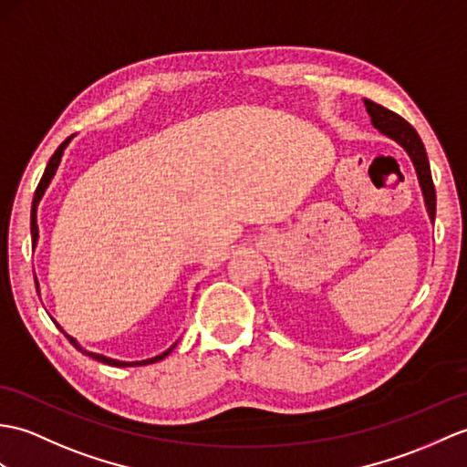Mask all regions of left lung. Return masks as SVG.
Returning <instances> with one entry per match:
<instances>
[{
  "label": "left lung",
  "mask_w": 467,
  "mask_h": 467,
  "mask_svg": "<svg viewBox=\"0 0 467 467\" xmlns=\"http://www.w3.org/2000/svg\"><path fill=\"white\" fill-rule=\"evenodd\" d=\"M364 105H366L368 115L372 119V125L378 129V131L384 133L389 139H394L398 145H402L406 149V153L410 155L411 162H414L418 179H420V187H421V192H424L426 209H428L430 219L433 221L436 219V189H433L426 149H424V143H421L420 135L416 133V129L398 113L389 111L386 107L378 105L370 99H364Z\"/></svg>",
  "instance_id": "1"
}]
</instances>
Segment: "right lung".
<instances>
[{
  "mask_svg": "<svg viewBox=\"0 0 467 467\" xmlns=\"http://www.w3.org/2000/svg\"><path fill=\"white\" fill-rule=\"evenodd\" d=\"M69 140H71V137H69V139H65L63 143L57 147L56 153H53V157L49 159L47 167H46V172H43V177H41V181H39V184H37V189H36V194H34V204H31V241H34V246L37 244V238H39V231H37V204H39V201H41V197H43V192H46L47 184L51 182L53 175H56V171H57L59 162H61L63 149L67 147ZM36 286H37V278H36ZM51 320H53V318H51ZM56 324H57V322H56ZM57 328L63 332V328L59 327V324H57ZM63 334H65V332H63ZM65 336H67V340H69V342L75 346V348H78L81 354L91 356L93 360H97V362H103V364H109V366H123V368H125V366H145V364H153V362H159V360H162V358H165V356H169V354H171V350L175 348V346H177V344H172L167 352H162V354H159V356H155V358H149V360H140V362H119V360H111V358H105V356H101V354L87 352V350H83L81 346L78 344V340L71 338L69 334H65Z\"/></svg>",
  "mask_w": 467,
  "mask_h": 467,
  "instance_id": "add662e5",
  "label": "right lung"
}]
</instances>
